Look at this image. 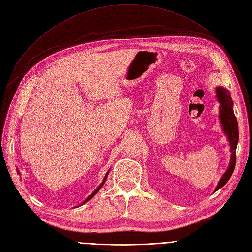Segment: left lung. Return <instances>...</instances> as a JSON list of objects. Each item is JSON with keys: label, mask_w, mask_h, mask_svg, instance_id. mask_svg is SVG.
I'll return each mask as SVG.
<instances>
[{"label": "left lung", "mask_w": 252, "mask_h": 252, "mask_svg": "<svg viewBox=\"0 0 252 252\" xmlns=\"http://www.w3.org/2000/svg\"><path fill=\"white\" fill-rule=\"evenodd\" d=\"M217 98L220 103V124L222 126L223 131L228 136L230 146H231V160L229 167L226 173L223 174L222 178L220 180L218 186L216 187V191L220 189L226 183L230 180L233 171L235 169L236 164V148L238 144V139H239V133H238V124L237 119L233 111V102L231 99L230 92L222 87L217 88Z\"/></svg>", "instance_id": "obj_1"}]
</instances>
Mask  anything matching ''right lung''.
Segmentation results:
<instances>
[{
  "label": "right lung",
  "mask_w": 252,
  "mask_h": 252,
  "mask_svg": "<svg viewBox=\"0 0 252 252\" xmlns=\"http://www.w3.org/2000/svg\"><path fill=\"white\" fill-rule=\"evenodd\" d=\"M17 173H18V174H19V170H18V169H17ZM108 174H109V170H108V171H107V174H106V176H105V178H104V180H103V182H102V183H101V184H100V186H99V187H98V188H97V189H96V190H95V191H94V192H93V193H92V194H91V195H90V196H89V197H88V198H87V199H86V200H85V201H84V202H83V203H82V204H81V205H83V204H85V203H86V202H88V201H89V200H90V199H91V198H93V197H94V196H95V195H96V193H98V191H99V190H100V189H101V188H102V186H103V185H104V183H105V181H106V179H107V176H108Z\"/></svg>",
  "instance_id": "right-lung-1"
}]
</instances>
